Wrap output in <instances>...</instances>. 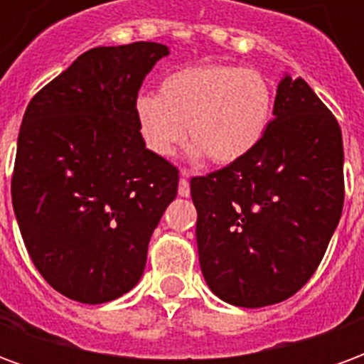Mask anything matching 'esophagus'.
Returning a JSON list of instances; mask_svg holds the SVG:
<instances>
[{"label":"esophagus","mask_w":364,"mask_h":364,"mask_svg":"<svg viewBox=\"0 0 364 364\" xmlns=\"http://www.w3.org/2000/svg\"><path fill=\"white\" fill-rule=\"evenodd\" d=\"M189 177H191L189 169H181V181H179V195H181V197H189L191 195L189 181H187Z\"/></svg>","instance_id":"34e87169"}]
</instances>
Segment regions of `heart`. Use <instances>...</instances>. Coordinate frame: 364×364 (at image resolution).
<instances>
[{"label":"heart","instance_id":"1","mask_svg":"<svg viewBox=\"0 0 364 364\" xmlns=\"http://www.w3.org/2000/svg\"><path fill=\"white\" fill-rule=\"evenodd\" d=\"M273 117V90L255 70L195 66L177 70L159 83V95L134 99V120L144 146L167 158L187 136L189 158L208 156L218 166L250 156Z\"/></svg>","mask_w":364,"mask_h":364}]
</instances>
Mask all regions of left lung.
<instances>
[{"instance_id": "8db88e82", "label": "left lung", "mask_w": 364, "mask_h": 364, "mask_svg": "<svg viewBox=\"0 0 364 364\" xmlns=\"http://www.w3.org/2000/svg\"><path fill=\"white\" fill-rule=\"evenodd\" d=\"M273 114L250 156L191 179L200 271L216 296L242 308L277 304L302 289L343 210L336 117L289 74Z\"/></svg>"}]
</instances>
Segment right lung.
Masks as SVG:
<instances>
[{
  "mask_svg": "<svg viewBox=\"0 0 364 364\" xmlns=\"http://www.w3.org/2000/svg\"><path fill=\"white\" fill-rule=\"evenodd\" d=\"M166 44L83 52L28 103L11 179L21 236L60 294L103 304L134 289L179 171L138 134L134 99Z\"/></svg>",
  "mask_w": 364,
  "mask_h": 364,
  "instance_id": "obj_1",
  "label": "right lung"
}]
</instances>
